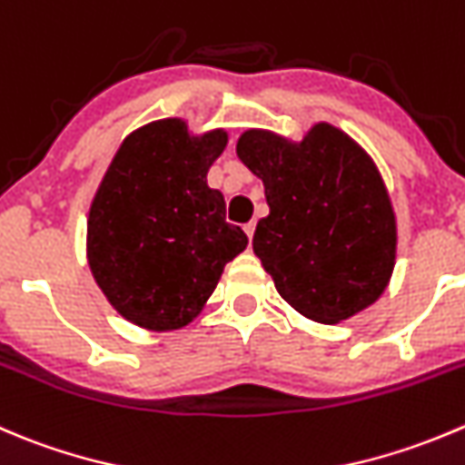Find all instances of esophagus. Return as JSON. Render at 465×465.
<instances>
[{"label": "esophagus", "mask_w": 465, "mask_h": 465, "mask_svg": "<svg viewBox=\"0 0 465 465\" xmlns=\"http://www.w3.org/2000/svg\"><path fill=\"white\" fill-rule=\"evenodd\" d=\"M242 229H245L247 238H250V241H252V238H254V229H256V224H254V223H247L245 227H242Z\"/></svg>", "instance_id": "34e87169"}]
</instances>
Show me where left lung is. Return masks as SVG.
Returning <instances> with one entry per match:
<instances>
[{
    "mask_svg": "<svg viewBox=\"0 0 465 465\" xmlns=\"http://www.w3.org/2000/svg\"><path fill=\"white\" fill-rule=\"evenodd\" d=\"M236 154L263 179L270 213L254 254L279 295L306 318L341 322L384 292L395 265V215L371 156L331 124L302 143L250 129Z\"/></svg>",
    "mask_w": 465,
    "mask_h": 465,
    "instance_id": "left-lung-1",
    "label": "left lung"
}]
</instances>
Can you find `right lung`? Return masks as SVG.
I'll list each match as a JSON object with an SVG mask.
<instances>
[{"label": "right lung", "instance_id": "right-lung-1", "mask_svg": "<svg viewBox=\"0 0 465 465\" xmlns=\"http://www.w3.org/2000/svg\"><path fill=\"white\" fill-rule=\"evenodd\" d=\"M227 147L223 129L191 136L183 120H159L124 138L88 218V263L115 311L138 327L191 322L224 265L247 247L224 220V197L206 186Z\"/></svg>", "mask_w": 465, "mask_h": 465}]
</instances>
